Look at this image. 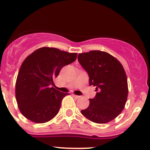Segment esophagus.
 Here are the masks:
<instances>
[{"label": "esophagus", "instance_id": "1", "mask_svg": "<svg viewBox=\"0 0 150 150\" xmlns=\"http://www.w3.org/2000/svg\"><path fill=\"white\" fill-rule=\"evenodd\" d=\"M72 96H73L74 98H75V99H79L81 96H77V95H75V94H72Z\"/></svg>", "mask_w": 150, "mask_h": 150}]
</instances>
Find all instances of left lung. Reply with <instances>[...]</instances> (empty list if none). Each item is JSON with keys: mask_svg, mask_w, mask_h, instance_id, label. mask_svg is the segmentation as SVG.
I'll use <instances>...</instances> for the list:
<instances>
[{"mask_svg": "<svg viewBox=\"0 0 150 150\" xmlns=\"http://www.w3.org/2000/svg\"><path fill=\"white\" fill-rule=\"evenodd\" d=\"M78 59L89 77V85L97 91L90 99L88 108L82 115L91 121L107 123L114 120L124 109L128 97V82L120 62L101 51H91L78 54Z\"/></svg>", "mask_w": 150, "mask_h": 150, "instance_id": "obj_1", "label": "left lung"}]
</instances>
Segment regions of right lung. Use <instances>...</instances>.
<instances>
[{"instance_id": "obj_1", "label": "right lung", "mask_w": 150, "mask_h": 150, "mask_svg": "<svg viewBox=\"0 0 150 150\" xmlns=\"http://www.w3.org/2000/svg\"><path fill=\"white\" fill-rule=\"evenodd\" d=\"M77 58L76 53L43 47L25 59L16 82V99L22 114L28 120L43 123L59 111L63 98L69 93L51 87L62 68Z\"/></svg>"}]
</instances>
